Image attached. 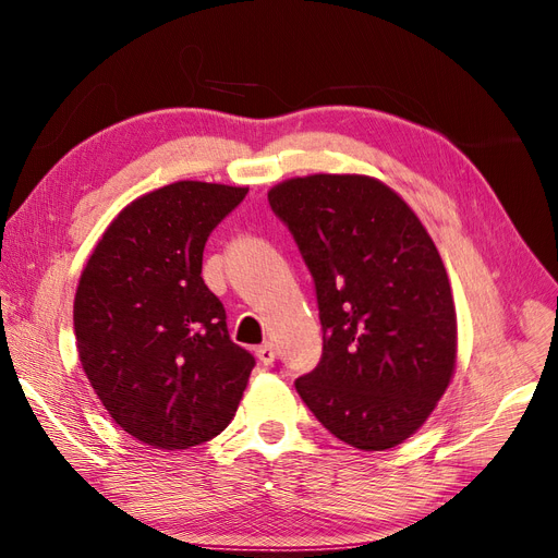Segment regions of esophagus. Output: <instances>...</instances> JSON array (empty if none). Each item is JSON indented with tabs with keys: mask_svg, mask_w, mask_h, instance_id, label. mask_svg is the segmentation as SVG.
Wrapping results in <instances>:
<instances>
[{
	"mask_svg": "<svg viewBox=\"0 0 558 558\" xmlns=\"http://www.w3.org/2000/svg\"><path fill=\"white\" fill-rule=\"evenodd\" d=\"M255 353H257V360H259L264 366H269V364L276 362V348H274L271 341L262 343V345L255 350Z\"/></svg>",
	"mask_w": 558,
	"mask_h": 558,
	"instance_id": "1",
	"label": "esophagus"
}]
</instances>
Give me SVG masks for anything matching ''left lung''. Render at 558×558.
Masks as SVG:
<instances>
[{
	"label": "left lung",
	"instance_id": "8db88e82",
	"mask_svg": "<svg viewBox=\"0 0 558 558\" xmlns=\"http://www.w3.org/2000/svg\"><path fill=\"white\" fill-rule=\"evenodd\" d=\"M316 284L324 357L296 391L339 441L389 450L416 434L457 371L444 259L407 201L364 173L294 175L269 190Z\"/></svg>",
	"mask_w": 558,
	"mask_h": 558
}]
</instances>
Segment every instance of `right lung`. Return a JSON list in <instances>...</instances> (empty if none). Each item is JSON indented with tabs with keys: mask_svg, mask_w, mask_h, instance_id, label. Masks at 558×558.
Listing matches in <instances>:
<instances>
[{
	"mask_svg": "<svg viewBox=\"0 0 558 558\" xmlns=\"http://www.w3.org/2000/svg\"><path fill=\"white\" fill-rule=\"evenodd\" d=\"M246 185L175 181L146 192L104 230L74 296L81 366L110 418L158 450L223 432L255 360L226 328L201 278L213 228Z\"/></svg>",
	"mask_w": 558,
	"mask_h": 558,
	"instance_id": "1",
	"label": "right lung"
}]
</instances>
